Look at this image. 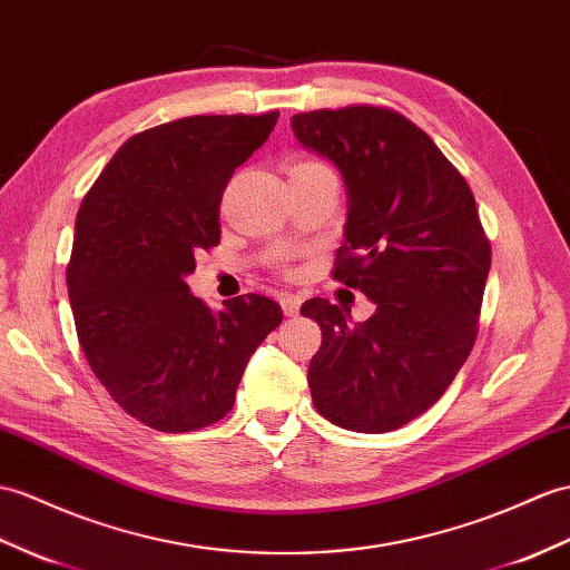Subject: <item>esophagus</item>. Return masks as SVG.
<instances>
[{
	"label": "esophagus",
	"instance_id": "obj_1",
	"mask_svg": "<svg viewBox=\"0 0 570 570\" xmlns=\"http://www.w3.org/2000/svg\"><path fill=\"white\" fill-rule=\"evenodd\" d=\"M279 303H282V311H284V315H296V313H298V308H301L303 298H301V296H296V294H282Z\"/></svg>",
	"mask_w": 570,
	"mask_h": 570
}]
</instances>
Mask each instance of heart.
Segmentation results:
<instances>
[{
	"label": "heart",
	"instance_id": "obj_1",
	"mask_svg": "<svg viewBox=\"0 0 570 570\" xmlns=\"http://www.w3.org/2000/svg\"><path fill=\"white\" fill-rule=\"evenodd\" d=\"M321 167H325V165L315 163V160H296V163H291L288 175H294V171H303V169H321Z\"/></svg>",
	"mask_w": 570,
	"mask_h": 570
}]
</instances>
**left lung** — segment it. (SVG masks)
Masks as SVG:
<instances>
[{
	"label": "left lung",
	"mask_w": 570,
	"mask_h": 570,
	"mask_svg": "<svg viewBox=\"0 0 570 570\" xmlns=\"http://www.w3.org/2000/svg\"><path fill=\"white\" fill-rule=\"evenodd\" d=\"M291 128L347 187L333 279L376 303L360 325L325 298L301 306L323 330L308 366L313 405L345 430H399L440 401L469 360L491 243L466 179L403 114L352 104L296 114Z\"/></svg>",
	"instance_id": "8db88e82"
}]
</instances>
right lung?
Segmentation results:
<instances>
[{
	"label": "right lung",
	"mask_w": 570,
	"mask_h": 570,
	"mask_svg": "<svg viewBox=\"0 0 570 570\" xmlns=\"http://www.w3.org/2000/svg\"><path fill=\"white\" fill-rule=\"evenodd\" d=\"M279 111L187 116L128 138L75 223L68 294L91 372L130 417L160 432L233 410L249 356L282 323L247 294L210 311L191 296L194 255L220 243V198Z\"/></svg>",
	"instance_id": "1"
}]
</instances>
